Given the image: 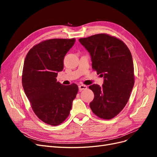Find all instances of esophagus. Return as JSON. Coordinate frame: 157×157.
Returning a JSON list of instances; mask_svg holds the SVG:
<instances>
[{"label":"esophagus","instance_id":"34e87169","mask_svg":"<svg viewBox=\"0 0 157 157\" xmlns=\"http://www.w3.org/2000/svg\"><path fill=\"white\" fill-rule=\"evenodd\" d=\"M78 88H79V91H82V90H83L86 89V88H87V86H86V85L81 84V85H79V86H78Z\"/></svg>","mask_w":157,"mask_h":157}]
</instances>
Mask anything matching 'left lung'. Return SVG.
Segmentation results:
<instances>
[{"label": "left lung", "mask_w": 157, "mask_h": 157, "mask_svg": "<svg viewBox=\"0 0 157 157\" xmlns=\"http://www.w3.org/2000/svg\"><path fill=\"white\" fill-rule=\"evenodd\" d=\"M78 40L89 52L92 68L103 77L101 86L96 84L89 86L94 94L90 109L99 118L111 119L124 109L134 87L131 52L122 40L107 34Z\"/></svg>", "instance_id": "1"}]
</instances>
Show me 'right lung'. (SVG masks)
Instances as JSON below:
<instances>
[{"label": "right lung", "instance_id": "obj_1", "mask_svg": "<svg viewBox=\"0 0 157 157\" xmlns=\"http://www.w3.org/2000/svg\"><path fill=\"white\" fill-rule=\"evenodd\" d=\"M75 39H50L33 46L24 61L22 85L35 115L46 124L57 126L69 116L78 93L77 84L57 82L63 59Z\"/></svg>", "mask_w": 157, "mask_h": 157}]
</instances>
